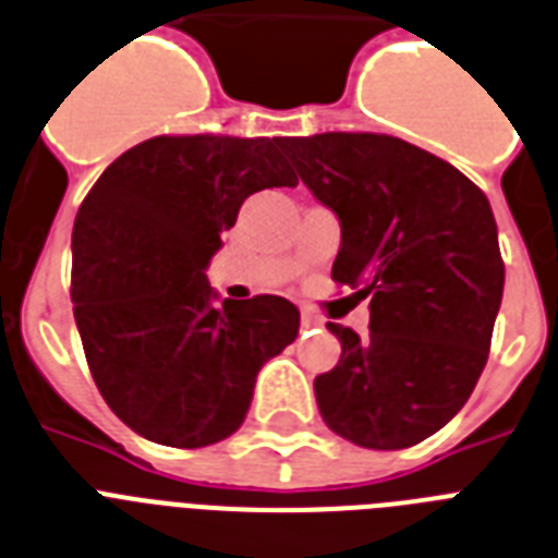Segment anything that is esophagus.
I'll use <instances>...</instances> for the list:
<instances>
[{
	"mask_svg": "<svg viewBox=\"0 0 558 558\" xmlns=\"http://www.w3.org/2000/svg\"><path fill=\"white\" fill-rule=\"evenodd\" d=\"M301 326H303V329H315V326H320V318H318V315H312L310 310H303L301 312Z\"/></svg>",
	"mask_w": 558,
	"mask_h": 558,
	"instance_id": "obj_1",
	"label": "esophagus"
}]
</instances>
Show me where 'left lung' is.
<instances>
[{
  "mask_svg": "<svg viewBox=\"0 0 558 558\" xmlns=\"http://www.w3.org/2000/svg\"><path fill=\"white\" fill-rule=\"evenodd\" d=\"M301 180L341 220L338 287L369 298V335L326 324L341 361L315 378L326 427L369 450H404L473 392L501 306L496 217L436 154L369 131L289 143Z\"/></svg>",
  "mask_w": 558,
  "mask_h": 558,
  "instance_id": "1",
  "label": "left lung"
}]
</instances>
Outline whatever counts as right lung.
I'll use <instances>...</instances> for the list:
<instances>
[{"label": "right lung", "instance_id": "1", "mask_svg": "<svg viewBox=\"0 0 558 558\" xmlns=\"http://www.w3.org/2000/svg\"><path fill=\"white\" fill-rule=\"evenodd\" d=\"M289 137L162 134L117 157L74 223L71 301L94 384L148 441L194 450L246 418L260 366L298 338L278 294L211 306L206 266L248 194L298 185Z\"/></svg>", "mask_w": 558, "mask_h": 558}]
</instances>
